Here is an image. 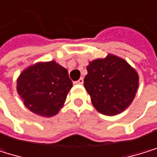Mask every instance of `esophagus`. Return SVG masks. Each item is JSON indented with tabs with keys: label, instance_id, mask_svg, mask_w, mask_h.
I'll return each mask as SVG.
<instances>
[{
	"label": "esophagus",
	"instance_id": "1",
	"mask_svg": "<svg viewBox=\"0 0 157 157\" xmlns=\"http://www.w3.org/2000/svg\"><path fill=\"white\" fill-rule=\"evenodd\" d=\"M74 83H75V84H79V85H82V84L84 83V79H83V78H80L79 80L76 81V82H74Z\"/></svg>",
	"mask_w": 157,
	"mask_h": 157
}]
</instances>
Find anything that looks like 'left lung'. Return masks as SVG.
Segmentation results:
<instances>
[{
    "label": "left lung",
    "mask_w": 157,
    "mask_h": 157,
    "mask_svg": "<svg viewBox=\"0 0 157 157\" xmlns=\"http://www.w3.org/2000/svg\"><path fill=\"white\" fill-rule=\"evenodd\" d=\"M86 71L85 88L100 113L115 115L131 105L138 88V75L126 61L109 55L90 62Z\"/></svg>",
    "instance_id": "1"
}]
</instances>
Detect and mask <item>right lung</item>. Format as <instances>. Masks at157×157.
<instances>
[{
	"label": "right lung",
	"instance_id": "obj_1",
	"mask_svg": "<svg viewBox=\"0 0 157 157\" xmlns=\"http://www.w3.org/2000/svg\"><path fill=\"white\" fill-rule=\"evenodd\" d=\"M72 86L67 71L54 61L39 63L22 72L17 90L32 113L50 117L63 107Z\"/></svg>",
	"mask_w": 157,
	"mask_h": 157
}]
</instances>
